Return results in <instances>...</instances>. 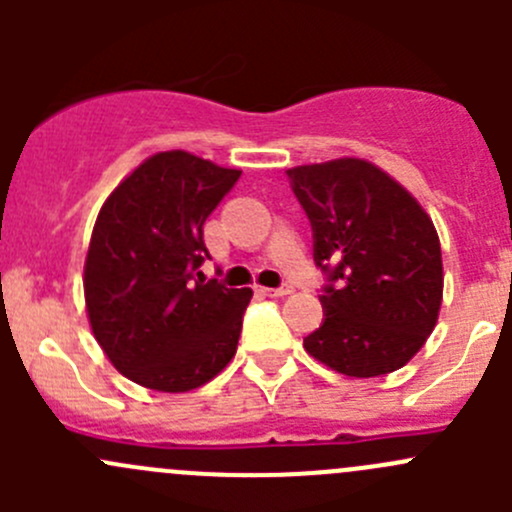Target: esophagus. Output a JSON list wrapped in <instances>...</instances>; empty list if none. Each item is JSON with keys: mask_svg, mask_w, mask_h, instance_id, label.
<instances>
[{"mask_svg": "<svg viewBox=\"0 0 512 512\" xmlns=\"http://www.w3.org/2000/svg\"><path fill=\"white\" fill-rule=\"evenodd\" d=\"M260 294H265V297H287V294L294 292L292 285H280V287H260L257 289Z\"/></svg>", "mask_w": 512, "mask_h": 512, "instance_id": "34e87169", "label": "esophagus"}]
</instances>
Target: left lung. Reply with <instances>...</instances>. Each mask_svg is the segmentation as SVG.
Segmentation results:
<instances>
[{
	"label": "left lung",
	"instance_id": "obj_1",
	"mask_svg": "<svg viewBox=\"0 0 512 512\" xmlns=\"http://www.w3.org/2000/svg\"><path fill=\"white\" fill-rule=\"evenodd\" d=\"M327 275L324 319L304 349L339 374L401 369L433 332L443 297L441 242L409 190L359 158L287 170Z\"/></svg>",
	"mask_w": 512,
	"mask_h": 512
}]
</instances>
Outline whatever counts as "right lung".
<instances>
[{
  "label": "right lung",
  "mask_w": 512,
  "mask_h": 512,
  "mask_svg": "<svg viewBox=\"0 0 512 512\" xmlns=\"http://www.w3.org/2000/svg\"><path fill=\"white\" fill-rule=\"evenodd\" d=\"M240 170L185 151L138 165L103 203L84 267L86 312L111 364L153 391L198 389L235 356L252 289L205 280L203 225Z\"/></svg>",
  "instance_id": "add662e5"
}]
</instances>
